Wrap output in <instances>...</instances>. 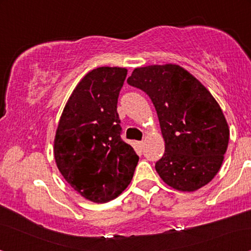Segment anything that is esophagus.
I'll return each mask as SVG.
<instances>
[{
  "label": "esophagus",
  "instance_id": "obj_1",
  "mask_svg": "<svg viewBox=\"0 0 251 251\" xmlns=\"http://www.w3.org/2000/svg\"><path fill=\"white\" fill-rule=\"evenodd\" d=\"M144 144H145V142H144V140H140V142H137V145H138L139 147H143Z\"/></svg>",
  "mask_w": 251,
  "mask_h": 251
}]
</instances>
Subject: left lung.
Listing matches in <instances>:
<instances>
[{"label": "left lung", "instance_id": "8db88e82", "mask_svg": "<svg viewBox=\"0 0 251 251\" xmlns=\"http://www.w3.org/2000/svg\"><path fill=\"white\" fill-rule=\"evenodd\" d=\"M126 82L150 96L159 118L164 154L155 170L164 183L194 192L221 169L229 129L207 88L179 65L135 68Z\"/></svg>", "mask_w": 251, "mask_h": 251}]
</instances>
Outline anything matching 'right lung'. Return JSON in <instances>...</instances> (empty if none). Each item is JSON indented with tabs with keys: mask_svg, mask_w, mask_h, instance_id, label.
I'll list each match as a JSON object with an SVG mask.
<instances>
[{
	"mask_svg": "<svg viewBox=\"0 0 251 251\" xmlns=\"http://www.w3.org/2000/svg\"><path fill=\"white\" fill-rule=\"evenodd\" d=\"M128 70L102 66L84 75L61 113L53 154L65 180L89 201L105 203L128 187L139 157L121 139L116 107Z\"/></svg>",
	"mask_w": 251,
	"mask_h": 251,
	"instance_id": "right-lung-1",
	"label": "right lung"
}]
</instances>
